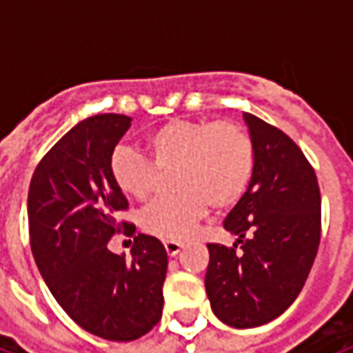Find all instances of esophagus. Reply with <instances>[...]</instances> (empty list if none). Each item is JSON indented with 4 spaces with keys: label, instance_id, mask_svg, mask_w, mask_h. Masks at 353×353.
<instances>
[{
    "label": "esophagus",
    "instance_id": "34e87169",
    "mask_svg": "<svg viewBox=\"0 0 353 353\" xmlns=\"http://www.w3.org/2000/svg\"><path fill=\"white\" fill-rule=\"evenodd\" d=\"M181 248H183V244H181V242H176V240H166V242H164V250H166V253H168L170 257H176L177 253L181 252Z\"/></svg>",
    "mask_w": 353,
    "mask_h": 353
}]
</instances>
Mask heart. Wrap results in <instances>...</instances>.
I'll return each mask as SVG.
<instances>
[{
  "mask_svg": "<svg viewBox=\"0 0 353 353\" xmlns=\"http://www.w3.org/2000/svg\"><path fill=\"white\" fill-rule=\"evenodd\" d=\"M145 154L117 147L109 174L128 199L143 202L157 187V169L174 168V196L153 200L139 215L147 234L161 240H185L208 210L234 206L250 185L255 166L252 136L234 121H170L149 132Z\"/></svg>",
  "mask_w": 353,
  "mask_h": 353,
  "instance_id": "obj_1",
  "label": "heart"
}]
</instances>
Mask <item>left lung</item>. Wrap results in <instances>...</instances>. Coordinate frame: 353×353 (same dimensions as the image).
I'll return each instance as SVG.
<instances>
[{
	"instance_id": "8db88e82",
	"label": "left lung",
	"mask_w": 353,
	"mask_h": 353,
	"mask_svg": "<svg viewBox=\"0 0 353 353\" xmlns=\"http://www.w3.org/2000/svg\"><path fill=\"white\" fill-rule=\"evenodd\" d=\"M255 147L248 191L225 219L234 245L208 244L206 293L223 323L236 329L276 319L293 304L321 238L316 172L285 132L244 113Z\"/></svg>"
}]
</instances>
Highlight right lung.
<instances>
[{"instance_id": "1", "label": "right lung", "mask_w": 353, "mask_h": 353, "mask_svg": "<svg viewBox=\"0 0 353 353\" xmlns=\"http://www.w3.org/2000/svg\"><path fill=\"white\" fill-rule=\"evenodd\" d=\"M130 117H88L65 132L35 168L28 191L30 245L50 293L70 318L105 341L128 342L162 318L168 255L161 240L134 236L132 259L109 240L134 223L119 221L128 200L109 174V159Z\"/></svg>"}]
</instances>
